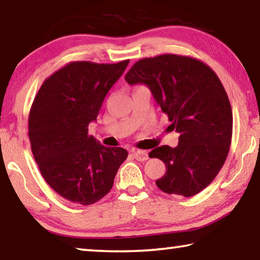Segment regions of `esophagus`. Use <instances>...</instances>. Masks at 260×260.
Returning <instances> with one entry per match:
<instances>
[{
	"label": "esophagus",
	"instance_id": "esophagus-1",
	"mask_svg": "<svg viewBox=\"0 0 260 260\" xmlns=\"http://www.w3.org/2000/svg\"><path fill=\"white\" fill-rule=\"evenodd\" d=\"M133 156H134L135 159L139 160V161H144L149 158L148 151H146V150H134Z\"/></svg>",
	"mask_w": 260,
	"mask_h": 260
}]
</instances>
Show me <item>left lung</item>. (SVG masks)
Segmentation results:
<instances>
[{"label":"left lung","instance_id":"left-lung-1","mask_svg":"<svg viewBox=\"0 0 260 260\" xmlns=\"http://www.w3.org/2000/svg\"><path fill=\"white\" fill-rule=\"evenodd\" d=\"M125 80L147 85L170 127L180 133L175 148L149 152L166 166L157 187L184 197L203 190L225 164L233 134L231 102L217 74L193 57L164 54L136 61Z\"/></svg>","mask_w":260,"mask_h":260}]
</instances>
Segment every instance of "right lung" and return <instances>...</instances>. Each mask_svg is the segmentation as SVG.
Returning a JSON list of instances; mask_svg holds the SVG:
<instances>
[{"label":"right lung","mask_w":260,"mask_h":260,"mask_svg":"<svg viewBox=\"0 0 260 260\" xmlns=\"http://www.w3.org/2000/svg\"><path fill=\"white\" fill-rule=\"evenodd\" d=\"M128 63L71 61L43 81L30 107L28 136L39 170L58 195L74 203L90 205L103 199L128 155L88 134V125Z\"/></svg>","instance_id":"add662e5"}]
</instances>
